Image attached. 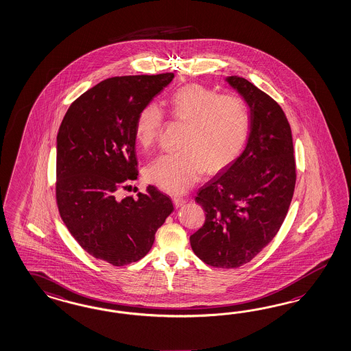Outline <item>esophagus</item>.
I'll use <instances>...</instances> for the list:
<instances>
[{
	"label": "esophagus",
	"mask_w": 351,
	"mask_h": 351,
	"mask_svg": "<svg viewBox=\"0 0 351 351\" xmlns=\"http://www.w3.org/2000/svg\"><path fill=\"white\" fill-rule=\"evenodd\" d=\"M173 201H174V205H176L177 208H180V206H182L183 204H186V202H187V199H184V197H180V196H176V197L173 199Z\"/></svg>",
	"instance_id": "1"
}]
</instances>
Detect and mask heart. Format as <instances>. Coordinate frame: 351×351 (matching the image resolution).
Returning a JSON list of instances; mask_svg holds the SVG:
<instances>
[{
	"instance_id": "1",
	"label": "heart",
	"mask_w": 351,
	"mask_h": 351,
	"mask_svg": "<svg viewBox=\"0 0 351 351\" xmlns=\"http://www.w3.org/2000/svg\"><path fill=\"white\" fill-rule=\"evenodd\" d=\"M174 121L186 124L178 152L162 154L146 169L150 182L169 193H183L204 171L217 173L236 160L250 132V109L237 93H221L200 84L176 90L168 100ZM164 125V112L151 102L141 109L134 136L142 147L155 145Z\"/></svg>"
}]
</instances>
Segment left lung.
<instances>
[{
    "label": "left lung",
    "instance_id": "left-lung-1",
    "mask_svg": "<svg viewBox=\"0 0 351 351\" xmlns=\"http://www.w3.org/2000/svg\"><path fill=\"white\" fill-rule=\"evenodd\" d=\"M250 108L245 150L201 187L205 223L190 237L201 261L233 269L249 263L280 230L296 184L290 123L276 101L242 77L227 78Z\"/></svg>",
    "mask_w": 351,
    "mask_h": 351
}]
</instances>
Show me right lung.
Here are the masks:
<instances>
[{"mask_svg": "<svg viewBox=\"0 0 351 351\" xmlns=\"http://www.w3.org/2000/svg\"><path fill=\"white\" fill-rule=\"evenodd\" d=\"M174 78L173 73L102 80L71 105L58 133L56 204L71 236L96 259L123 267L142 259L173 211L149 186L121 197L137 180L134 123Z\"/></svg>", "mask_w": 351, "mask_h": 351, "instance_id": "add662e5", "label": "right lung"}]
</instances>
